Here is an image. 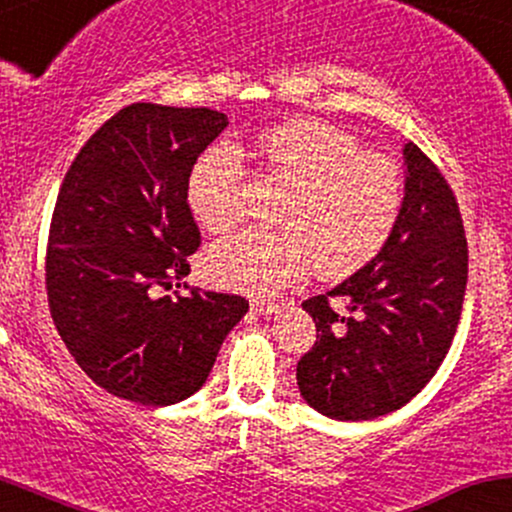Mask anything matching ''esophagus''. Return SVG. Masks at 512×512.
<instances>
[{
  "instance_id": "34e87169",
  "label": "esophagus",
  "mask_w": 512,
  "mask_h": 512,
  "mask_svg": "<svg viewBox=\"0 0 512 512\" xmlns=\"http://www.w3.org/2000/svg\"><path fill=\"white\" fill-rule=\"evenodd\" d=\"M251 309H254L256 314H273V312H278V304H275L273 300H261V297H254V300H251Z\"/></svg>"
}]
</instances>
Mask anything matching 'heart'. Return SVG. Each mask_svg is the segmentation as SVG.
I'll return each instance as SVG.
<instances>
[{
	"label": "heart",
	"mask_w": 512,
	"mask_h": 512,
	"mask_svg": "<svg viewBox=\"0 0 512 512\" xmlns=\"http://www.w3.org/2000/svg\"><path fill=\"white\" fill-rule=\"evenodd\" d=\"M261 152L292 186L278 215L283 229H244L212 244L205 268L215 283L268 295L302 278L312 261L321 278L341 280L380 254L404 200L394 159L319 120L275 125L261 135ZM186 198L210 232L237 225L246 212L239 149L229 142L205 149L188 174Z\"/></svg>",
	"instance_id": "heart-1"
}]
</instances>
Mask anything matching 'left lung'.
<instances>
[{"mask_svg":"<svg viewBox=\"0 0 512 512\" xmlns=\"http://www.w3.org/2000/svg\"><path fill=\"white\" fill-rule=\"evenodd\" d=\"M404 176L399 220L380 254L302 302L317 341L297 363V384L314 411L336 421L409 404L438 372L462 317L469 256L455 193L413 142L404 145Z\"/></svg>","mask_w":512,"mask_h":512,"instance_id":"1","label":"left lung"}]
</instances>
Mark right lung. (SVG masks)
<instances>
[{"mask_svg":"<svg viewBox=\"0 0 512 512\" xmlns=\"http://www.w3.org/2000/svg\"><path fill=\"white\" fill-rule=\"evenodd\" d=\"M227 125L210 108L132 103L89 137L62 181L45 256L50 314L77 365L120 399H188L249 312L225 292L162 295L191 273L200 232L188 174Z\"/></svg>","mask_w":512,"mask_h":512,"instance_id":"right-lung-1","label":"right lung"}]
</instances>
